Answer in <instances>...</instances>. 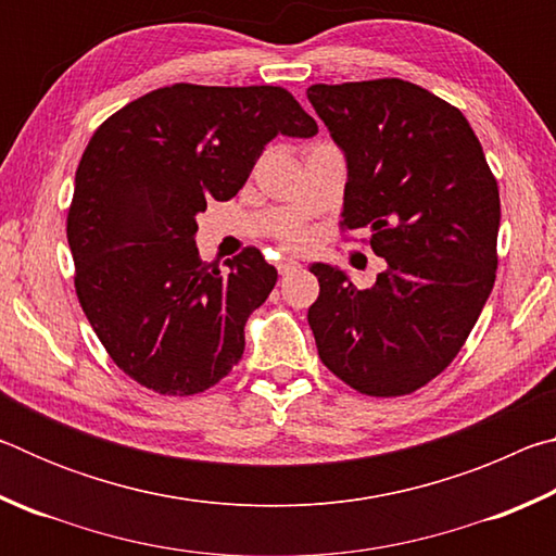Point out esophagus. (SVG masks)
Instances as JSON below:
<instances>
[{
	"label": "esophagus",
	"mask_w": 556,
	"mask_h": 556,
	"mask_svg": "<svg viewBox=\"0 0 556 556\" xmlns=\"http://www.w3.org/2000/svg\"><path fill=\"white\" fill-rule=\"evenodd\" d=\"M296 267H299V262H296V260H289V257L279 260V265H277V269H279V275H281V277L289 275V271H294Z\"/></svg>",
	"instance_id": "obj_1"
}]
</instances>
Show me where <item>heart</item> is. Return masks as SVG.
I'll list each match as a JSON object with an SVG mask.
<instances>
[{"instance_id":"heart-1","label":"heart","mask_w":556,"mask_h":556,"mask_svg":"<svg viewBox=\"0 0 556 556\" xmlns=\"http://www.w3.org/2000/svg\"><path fill=\"white\" fill-rule=\"evenodd\" d=\"M287 242L289 244H301V242H304V235H301V232H289L287 235Z\"/></svg>"}]
</instances>
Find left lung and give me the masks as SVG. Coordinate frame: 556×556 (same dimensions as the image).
Masks as SVG:
<instances>
[{
	"label": "left lung",
	"mask_w": 556,
	"mask_h": 556,
	"mask_svg": "<svg viewBox=\"0 0 556 556\" xmlns=\"http://www.w3.org/2000/svg\"><path fill=\"white\" fill-rule=\"evenodd\" d=\"M306 96L348 159L341 230H368L388 262L370 289L312 265L318 357L361 394H412L448 368L491 296L497 181L464 112L414 83H318Z\"/></svg>",
	"instance_id": "left-lung-1"
}]
</instances>
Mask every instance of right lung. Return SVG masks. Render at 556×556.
I'll use <instances>...</instances> for the list:
<instances>
[{"mask_svg": "<svg viewBox=\"0 0 556 556\" xmlns=\"http://www.w3.org/2000/svg\"><path fill=\"white\" fill-rule=\"evenodd\" d=\"M318 125L289 90L174 83L110 115L75 172L68 244L75 294L117 368L188 397L220 382L277 269L244 248L225 269L199 255L195 213L230 201L277 135Z\"/></svg>", "mask_w": 556, "mask_h": 556, "instance_id": "obj_1", "label": "right lung"}]
</instances>
